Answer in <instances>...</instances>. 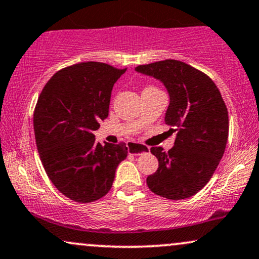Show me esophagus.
I'll list each match as a JSON object with an SVG mask.
<instances>
[{"mask_svg": "<svg viewBox=\"0 0 259 259\" xmlns=\"http://www.w3.org/2000/svg\"><path fill=\"white\" fill-rule=\"evenodd\" d=\"M127 151L133 154H142L147 153L150 151V148L147 146H144V145L138 144V142H127Z\"/></svg>", "mask_w": 259, "mask_h": 259, "instance_id": "34e87169", "label": "esophagus"}]
</instances>
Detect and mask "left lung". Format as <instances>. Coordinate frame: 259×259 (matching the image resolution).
<instances>
[{
	"mask_svg": "<svg viewBox=\"0 0 259 259\" xmlns=\"http://www.w3.org/2000/svg\"><path fill=\"white\" fill-rule=\"evenodd\" d=\"M138 73L159 80L169 95L164 121L175 133L174 147L163 152L152 147L158 159L147 185L168 200L191 197L209 181L228 141V109L214 82L206 74L175 59L139 65Z\"/></svg>",
	"mask_w": 259,
	"mask_h": 259,
	"instance_id": "8db88e82",
	"label": "left lung"
}]
</instances>
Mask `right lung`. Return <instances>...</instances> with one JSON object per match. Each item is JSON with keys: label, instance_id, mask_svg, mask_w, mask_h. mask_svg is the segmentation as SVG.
Instances as JSON below:
<instances>
[{"label": "right lung", "instance_id": "right-lung-1", "mask_svg": "<svg viewBox=\"0 0 259 259\" xmlns=\"http://www.w3.org/2000/svg\"><path fill=\"white\" fill-rule=\"evenodd\" d=\"M126 69L84 62L59 70L47 81L34 112L35 140L52 184L81 203L100 200L111 190L127 146L100 144L94 132L108 117L115 81Z\"/></svg>", "mask_w": 259, "mask_h": 259}]
</instances>
